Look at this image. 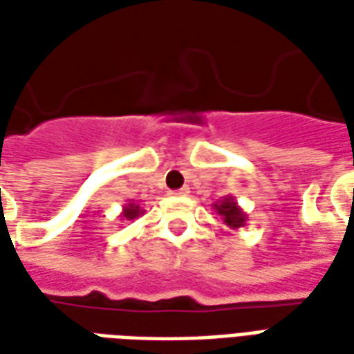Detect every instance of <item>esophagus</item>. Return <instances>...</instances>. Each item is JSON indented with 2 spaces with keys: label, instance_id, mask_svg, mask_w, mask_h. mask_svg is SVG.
I'll list each match as a JSON object with an SVG mask.
<instances>
[{
  "label": "esophagus",
  "instance_id": "esophagus-1",
  "mask_svg": "<svg viewBox=\"0 0 354 354\" xmlns=\"http://www.w3.org/2000/svg\"><path fill=\"white\" fill-rule=\"evenodd\" d=\"M172 195H189V187L184 185L182 189H176V192H172Z\"/></svg>",
  "mask_w": 354,
  "mask_h": 354
}]
</instances>
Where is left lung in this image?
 <instances>
[{"label": "left lung", "mask_w": 354, "mask_h": 354, "mask_svg": "<svg viewBox=\"0 0 354 354\" xmlns=\"http://www.w3.org/2000/svg\"><path fill=\"white\" fill-rule=\"evenodd\" d=\"M212 207H214L216 214L222 218V222L231 231H237L241 227H245L246 222H248V214H246L243 208L239 207V203L235 201L233 195H225L223 199L216 201Z\"/></svg>", "instance_id": "1"}]
</instances>
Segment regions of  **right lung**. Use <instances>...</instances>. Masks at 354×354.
<instances>
[{"label": "right lung", "instance_id": "right-lung-1", "mask_svg": "<svg viewBox=\"0 0 354 354\" xmlns=\"http://www.w3.org/2000/svg\"><path fill=\"white\" fill-rule=\"evenodd\" d=\"M144 212H146V210L140 207L138 203L129 201V203H127V205L123 207V212H121V216H119V218H123V220H134V218H138V216H142Z\"/></svg>", "mask_w": 354, "mask_h": 354}]
</instances>
